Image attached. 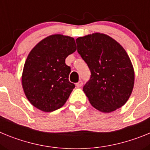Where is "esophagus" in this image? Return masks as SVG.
I'll use <instances>...</instances> for the list:
<instances>
[{
  "label": "esophagus",
  "instance_id": "34e87169",
  "mask_svg": "<svg viewBox=\"0 0 150 150\" xmlns=\"http://www.w3.org/2000/svg\"><path fill=\"white\" fill-rule=\"evenodd\" d=\"M76 86L78 87V88H80L83 86V81L82 80H79L77 83H76Z\"/></svg>",
  "mask_w": 150,
  "mask_h": 150
}]
</instances>
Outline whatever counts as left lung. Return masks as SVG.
<instances>
[{
    "mask_svg": "<svg viewBox=\"0 0 150 150\" xmlns=\"http://www.w3.org/2000/svg\"><path fill=\"white\" fill-rule=\"evenodd\" d=\"M77 52L87 64L91 76L83 91L95 109L110 112L129 98L134 72L128 54L114 39L100 33L78 38Z\"/></svg>",
    "mask_w": 150,
    "mask_h": 150,
    "instance_id": "8db88e82",
    "label": "left lung"
}]
</instances>
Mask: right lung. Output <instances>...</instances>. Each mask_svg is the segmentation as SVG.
Returning a JSON list of instances; mask_svg holds the SVG:
<instances>
[{"instance_id":"obj_1","label":"right lung","mask_w":150,"mask_h":150,"mask_svg":"<svg viewBox=\"0 0 150 150\" xmlns=\"http://www.w3.org/2000/svg\"><path fill=\"white\" fill-rule=\"evenodd\" d=\"M76 50L74 38L54 34L42 40L30 52L22 84L28 100L36 108L52 112L65 104L75 88L69 81L71 67L65 59Z\"/></svg>"}]
</instances>
